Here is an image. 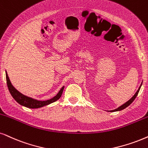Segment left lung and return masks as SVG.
Here are the masks:
<instances>
[{"label":"left lung","instance_id":"left-lung-1","mask_svg":"<svg viewBox=\"0 0 148 148\" xmlns=\"http://www.w3.org/2000/svg\"><path fill=\"white\" fill-rule=\"evenodd\" d=\"M141 85H142V83H141ZM141 85H140V87H139V89H138L137 91H136V92L135 93V94H134V96H132V98L131 99H130V100H129L128 101V102H126V103H125V104H122V105L119 106V107H118V108H116V109H115V110H113V111H110V112H115V111H121V110L124 109V108H126V107H128V106L129 105H130V104H131L132 102H133V101L134 100V99L136 98V97L137 96L138 93H139V90H140V88H141Z\"/></svg>","mask_w":148,"mask_h":148}]
</instances>
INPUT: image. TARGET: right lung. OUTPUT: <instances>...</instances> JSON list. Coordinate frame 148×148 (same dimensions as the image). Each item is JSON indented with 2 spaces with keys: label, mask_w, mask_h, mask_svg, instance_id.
Returning a JSON list of instances; mask_svg holds the SVG:
<instances>
[{
  "label": "right lung",
  "mask_w": 148,
  "mask_h": 148,
  "mask_svg": "<svg viewBox=\"0 0 148 148\" xmlns=\"http://www.w3.org/2000/svg\"><path fill=\"white\" fill-rule=\"evenodd\" d=\"M6 80H7V87H8L9 91L10 92L11 95H12L13 98H14V100L16 101L18 103H19L21 105L26 106L27 108H37L42 107V106H46L48 104H51L52 102H55L57 100H59V98H61V95L63 93V89H64V87H63L61 89V90L59 91V93H57V96H55L54 98H52L50 100H45V101H39L37 100H34V99L29 98V97H27L24 95L22 94L20 92H19L17 89L15 88L14 86L12 85V83L10 82V80H9V76L7 75V73L6 72Z\"/></svg>",
  "instance_id": "obj_1"
}]
</instances>
